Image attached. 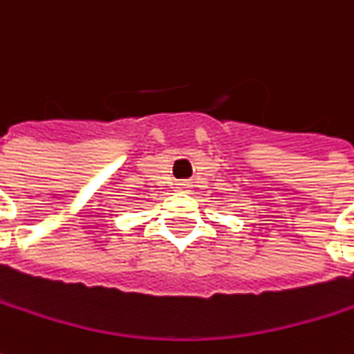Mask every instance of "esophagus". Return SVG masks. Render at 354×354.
<instances>
[{"instance_id": "esophagus-1", "label": "esophagus", "mask_w": 354, "mask_h": 354, "mask_svg": "<svg viewBox=\"0 0 354 354\" xmlns=\"http://www.w3.org/2000/svg\"><path fill=\"white\" fill-rule=\"evenodd\" d=\"M176 186L182 187V189H186V187H189V182H187V180H184V182H178Z\"/></svg>"}]
</instances>
